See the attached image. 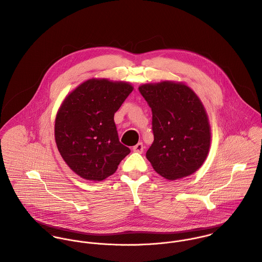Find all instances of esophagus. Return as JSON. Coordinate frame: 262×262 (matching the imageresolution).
Here are the masks:
<instances>
[{
    "instance_id": "esophagus-1",
    "label": "esophagus",
    "mask_w": 262,
    "mask_h": 262,
    "mask_svg": "<svg viewBox=\"0 0 262 262\" xmlns=\"http://www.w3.org/2000/svg\"><path fill=\"white\" fill-rule=\"evenodd\" d=\"M133 151L137 152V153H143V151H144L143 143H138L136 146H134L133 147Z\"/></svg>"
}]
</instances>
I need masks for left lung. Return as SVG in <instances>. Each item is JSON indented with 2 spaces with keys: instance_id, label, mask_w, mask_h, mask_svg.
<instances>
[{
  "instance_id": "1",
  "label": "left lung",
  "mask_w": 262,
  "mask_h": 262,
  "mask_svg": "<svg viewBox=\"0 0 262 262\" xmlns=\"http://www.w3.org/2000/svg\"><path fill=\"white\" fill-rule=\"evenodd\" d=\"M139 91L152 110L154 142L147 159L169 181L191 176L204 163L210 148V124L202 102L183 82L145 83Z\"/></svg>"
}]
</instances>
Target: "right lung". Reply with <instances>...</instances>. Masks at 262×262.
Returning <instances> with one entry per match:
<instances>
[{
    "label": "right lung",
    "mask_w": 262,
    "mask_h": 262,
    "mask_svg": "<svg viewBox=\"0 0 262 262\" xmlns=\"http://www.w3.org/2000/svg\"><path fill=\"white\" fill-rule=\"evenodd\" d=\"M133 90L125 81L92 78L62 102L55 119V141L63 160L80 178L103 181L129 154L119 142L114 113Z\"/></svg>",
    "instance_id": "add662e5"
}]
</instances>
